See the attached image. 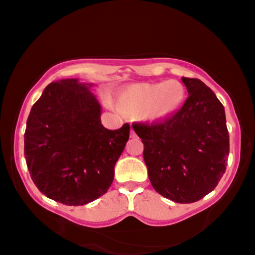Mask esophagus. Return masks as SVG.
Returning a JSON list of instances; mask_svg holds the SVG:
<instances>
[{
    "label": "esophagus",
    "mask_w": 255,
    "mask_h": 255,
    "mask_svg": "<svg viewBox=\"0 0 255 255\" xmlns=\"http://www.w3.org/2000/svg\"><path fill=\"white\" fill-rule=\"evenodd\" d=\"M130 138H136V132L133 131L132 129L130 130Z\"/></svg>",
    "instance_id": "1"
}]
</instances>
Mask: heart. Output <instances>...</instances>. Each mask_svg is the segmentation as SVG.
<instances>
[{
	"mask_svg": "<svg viewBox=\"0 0 255 255\" xmlns=\"http://www.w3.org/2000/svg\"><path fill=\"white\" fill-rule=\"evenodd\" d=\"M185 100V89L176 80L135 83L126 86L117 98V106L125 115L140 114L147 122L157 123L172 117Z\"/></svg>",
	"mask_w": 255,
	"mask_h": 255,
	"instance_id": "obj_1",
	"label": "heart"
}]
</instances>
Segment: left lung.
Wrapping results in <instances>:
<instances>
[{
	"label": "left lung",
	"instance_id": "obj_1",
	"mask_svg": "<svg viewBox=\"0 0 255 255\" xmlns=\"http://www.w3.org/2000/svg\"><path fill=\"white\" fill-rule=\"evenodd\" d=\"M189 97L158 124H133L144 144L150 183L159 195L191 204L213 191L225 173L230 135L225 109L204 82L182 77Z\"/></svg>",
	"mask_w": 255,
	"mask_h": 255
}]
</instances>
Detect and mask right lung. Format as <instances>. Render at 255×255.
I'll list each match as a JSON object with an SVG mask.
<instances>
[{"label": "right lung", "mask_w": 255, "mask_h": 255, "mask_svg": "<svg viewBox=\"0 0 255 255\" xmlns=\"http://www.w3.org/2000/svg\"><path fill=\"white\" fill-rule=\"evenodd\" d=\"M93 84L58 80L34 103L24 132V156L33 183L46 197L83 206L105 195L129 138L128 124L109 130Z\"/></svg>", "instance_id": "add662e5"}]
</instances>
